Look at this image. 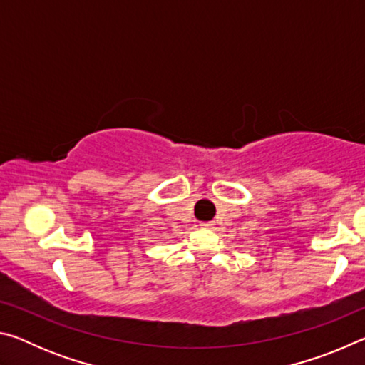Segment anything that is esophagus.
<instances>
[{
    "mask_svg": "<svg viewBox=\"0 0 365 365\" xmlns=\"http://www.w3.org/2000/svg\"><path fill=\"white\" fill-rule=\"evenodd\" d=\"M202 228H212L214 225H215V222H212V220H209V222H201L200 224Z\"/></svg>",
    "mask_w": 365,
    "mask_h": 365,
    "instance_id": "obj_1",
    "label": "esophagus"
}]
</instances>
